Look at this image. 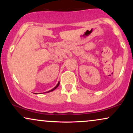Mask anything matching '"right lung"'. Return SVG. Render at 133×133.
<instances>
[{
    "label": "right lung",
    "instance_id": "right-lung-1",
    "mask_svg": "<svg viewBox=\"0 0 133 133\" xmlns=\"http://www.w3.org/2000/svg\"><path fill=\"white\" fill-rule=\"evenodd\" d=\"M59 82H58V83H57V85H56V86H55V87H54V88H53V89H52L50 90V91H47V92H51V91H54V89H56V88H57V87H58V86H59ZM44 93H45V92H44Z\"/></svg>",
    "mask_w": 133,
    "mask_h": 133
}]
</instances>
